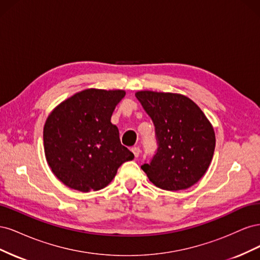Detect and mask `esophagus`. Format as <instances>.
<instances>
[{
    "instance_id": "1",
    "label": "esophagus",
    "mask_w": 260,
    "mask_h": 260,
    "mask_svg": "<svg viewBox=\"0 0 260 260\" xmlns=\"http://www.w3.org/2000/svg\"><path fill=\"white\" fill-rule=\"evenodd\" d=\"M131 151H132V153H133V154H135V156H136V157H139V156H140V154H141V149H140L138 146L132 147V148H131Z\"/></svg>"
}]
</instances>
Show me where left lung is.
<instances>
[{
    "label": "left lung",
    "instance_id": "8db88e82",
    "mask_svg": "<svg viewBox=\"0 0 260 260\" xmlns=\"http://www.w3.org/2000/svg\"><path fill=\"white\" fill-rule=\"evenodd\" d=\"M137 99L152 118L158 149L142 167L157 187L180 191L205 175L214 156V127L194 102L179 93L138 91Z\"/></svg>",
    "mask_w": 260,
    "mask_h": 260
}]
</instances>
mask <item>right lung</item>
<instances>
[{"label": "right lung", "mask_w": 260, "mask_h": 260, "mask_svg": "<svg viewBox=\"0 0 260 260\" xmlns=\"http://www.w3.org/2000/svg\"><path fill=\"white\" fill-rule=\"evenodd\" d=\"M124 95L123 90L85 89L50 113L43 128L44 154L60 182L84 193L99 191L112 182L124 161L135 158L111 122Z\"/></svg>", "instance_id": "right-lung-1"}]
</instances>
